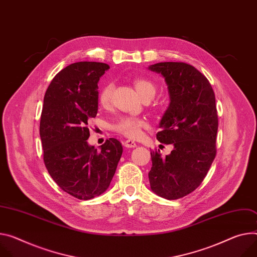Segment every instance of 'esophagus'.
<instances>
[{
	"mask_svg": "<svg viewBox=\"0 0 257 257\" xmlns=\"http://www.w3.org/2000/svg\"><path fill=\"white\" fill-rule=\"evenodd\" d=\"M124 146L126 148H136L137 144L134 141H131V139H127V141L124 142Z\"/></svg>",
	"mask_w": 257,
	"mask_h": 257,
	"instance_id": "esophagus-1",
	"label": "esophagus"
}]
</instances>
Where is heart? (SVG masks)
Wrapping results in <instances>:
<instances>
[{"label": "heart", "mask_w": 257, "mask_h": 257, "mask_svg": "<svg viewBox=\"0 0 257 257\" xmlns=\"http://www.w3.org/2000/svg\"><path fill=\"white\" fill-rule=\"evenodd\" d=\"M134 87L143 99L153 98L156 94V86L155 84L148 80L138 78L134 80ZM113 92V84L106 83L99 92L98 100L99 103L103 106L109 104ZM148 126V121L143 118H135L131 115H125L120 118L112 125V129L119 132L129 138H138L143 133V129Z\"/></svg>", "instance_id": "obj_1"}]
</instances>
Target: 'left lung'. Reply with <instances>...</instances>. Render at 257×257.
I'll return each mask as SVG.
<instances>
[{
	"label": "left lung",
	"instance_id": "left-lung-1",
	"mask_svg": "<svg viewBox=\"0 0 257 257\" xmlns=\"http://www.w3.org/2000/svg\"><path fill=\"white\" fill-rule=\"evenodd\" d=\"M149 68L164 77L170 98L157 139L173 146L166 157L151 151L150 184L158 196L176 200L198 188L215 158V95L207 78L191 64L159 62Z\"/></svg>",
	"mask_w": 257,
	"mask_h": 257
}]
</instances>
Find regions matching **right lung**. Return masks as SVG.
<instances>
[{"instance_id":"1","label":"right lung","mask_w":257,"mask_h":257,"mask_svg":"<svg viewBox=\"0 0 257 257\" xmlns=\"http://www.w3.org/2000/svg\"><path fill=\"white\" fill-rule=\"evenodd\" d=\"M109 68L102 62L67 65L53 78L44 96L40 136L44 163L65 193L90 200L104 193L123 148L115 138L97 150L89 146L88 122L98 110V81Z\"/></svg>"}]
</instances>
